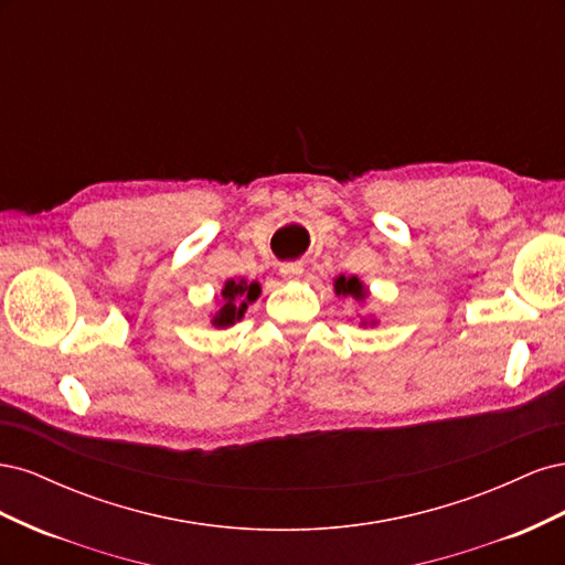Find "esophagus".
<instances>
[{
    "label": "esophagus",
    "mask_w": 565,
    "mask_h": 565,
    "mask_svg": "<svg viewBox=\"0 0 565 565\" xmlns=\"http://www.w3.org/2000/svg\"><path fill=\"white\" fill-rule=\"evenodd\" d=\"M280 273H282V278H287V280H297L303 273V266L299 262H292V264H285L280 268Z\"/></svg>",
    "instance_id": "obj_1"
}]
</instances>
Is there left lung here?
<instances>
[{"instance_id": "1", "label": "left lung", "mask_w": 565, "mask_h": 565, "mask_svg": "<svg viewBox=\"0 0 565 565\" xmlns=\"http://www.w3.org/2000/svg\"><path fill=\"white\" fill-rule=\"evenodd\" d=\"M334 292H337V295H344V297H353L355 301H363V299L367 297L363 282L358 280L355 276H351V278L339 276V278L334 280Z\"/></svg>"}]
</instances>
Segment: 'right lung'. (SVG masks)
Wrapping results in <instances>:
<instances>
[{
	"label": "right lung",
	"mask_w": 565,
	"mask_h": 565,
	"mask_svg": "<svg viewBox=\"0 0 565 565\" xmlns=\"http://www.w3.org/2000/svg\"><path fill=\"white\" fill-rule=\"evenodd\" d=\"M262 287L259 282H247V280H228L221 289V297H224V303L221 309L214 313L212 324L214 328H231L235 320H241L247 311V303H252L256 297H259Z\"/></svg>",
	"instance_id": "obj_1"
}]
</instances>
